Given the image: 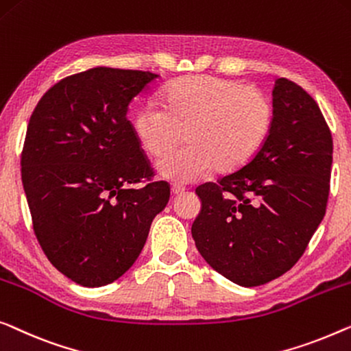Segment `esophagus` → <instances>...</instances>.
I'll return each mask as SVG.
<instances>
[{
  "mask_svg": "<svg viewBox=\"0 0 351 351\" xmlns=\"http://www.w3.org/2000/svg\"><path fill=\"white\" fill-rule=\"evenodd\" d=\"M171 193L174 196H180L182 193H185V188L184 186H179V185H174V186L171 188Z\"/></svg>",
  "mask_w": 351,
  "mask_h": 351,
  "instance_id": "34e87169",
  "label": "esophagus"
}]
</instances>
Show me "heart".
<instances>
[{
    "mask_svg": "<svg viewBox=\"0 0 351 351\" xmlns=\"http://www.w3.org/2000/svg\"><path fill=\"white\" fill-rule=\"evenodd\" d=\"M161 108L145 104L133 117L138 142L161 160L158 174L174 184H190L215 167L231 174L255 158L266 144L274 121L269 96L232 79L191 75L172 82L161 95Z\"/></svg>",
    "mask_w": 351,
    "mask_h": 351,
    "instance_id": "1",
    "label": "heart"
}]
</instances>
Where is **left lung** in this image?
Listing matches in <instances>:
<instances>
[{
  "label": "left lung",
  "mask_w": 351,
  "mask_h": 351,
  "mask_svg": "<svg viewBox=\"0 0 351 351\" xmlns=\"http://www.w3.org/2000/svg\"><path fill=\"white\" fill-rule=\"evenodd\" d=\"M274 121L255 158L196 188L191 236L212 269L241 287L280 277L302 256L329 195L332 136L317 101L285 77L272 90Z\"/></svg>",
  "instance_id": "8db88e82"
}]
</instances>
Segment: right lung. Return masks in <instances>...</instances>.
Wrapping results in <instances>:
<instances>
[{
	"instance_id": "1",
	"label": "right lung",
	"mask_w": 351,
	"mask_h": 351,
	"mask_svg": "<svg viewBox=\"0 0 351 351\" xmlns=\"http://www.w3.org/2000/svg\"><path fill=\"white\" fill-rule=\"evenodd\" d=\"M158 77L91 68L49 88L29 117L20 165L34 234L49 261L82 287L123 276L169 201L166 182H150L126 117Z\"/></svg>"
}]
</instances>
